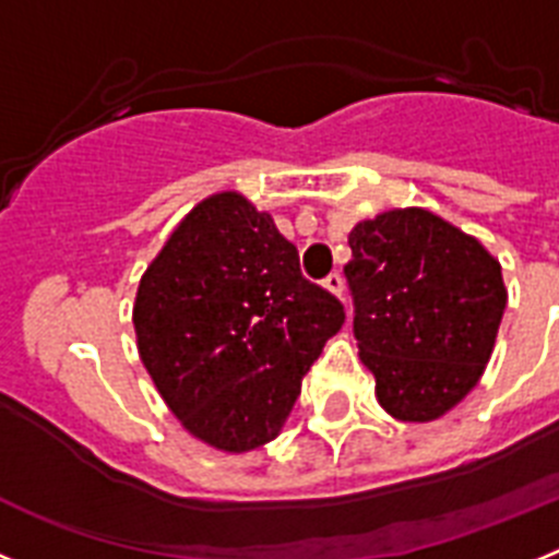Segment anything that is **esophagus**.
I'll return each instance as SVG.
<instances>
[{
  "label": "esophagus",
  "instance_id": "obj_1",
  "mask_svg": "<svg viewBox=\"0 0 559 559\" xmlns=\"http://www.w3.org/2000/svg\"><path fill=\"white\" fill-rule=\"evenodd\" d=\"M322 285H324V290L333 296H341V290H344V280H341L338 274H330Z\"/></svg>",
  "mask_w": 559,
  "mask_h": 559
}]
</instances>
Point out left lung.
<instances>
[{
  "label": "left lung",
  "instance_id": "obj_1",
  "mask_svg": "<svg viewBox=\"0 0 559 559\" xmlns=\"http://www.w3.org/2000/svg\"><path fill=\"white\" fill-rule=\"evenodd\" d=\"M349 249L358 355L380 408L400 423L445 417L496 349L507 308L498 257L426 206L358 221Z\"/></svg>",
  "mask_w": 559,
  "mask_h": 559
}]
</instances>
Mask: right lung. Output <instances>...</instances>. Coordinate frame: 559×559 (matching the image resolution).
Masks as SVG:
<instances>
[{
  "instance_id": "add662e5",
  "label": "right lung",
  "mask_w": 559,
  "mask_h": 559,
  "mask_svg": "<svg viewBox=\"0 0 559 559\" xmlns=\"http://www.w3.org/2000/svg\"><path fill=\"white\" fill-rule=\"evenodd\" d=\"M344 324L299 254L243 192L192 206L133 299L142 367L190 437L249 453L280 437L310 364Z\"/></svg>"
}]
</instances>
